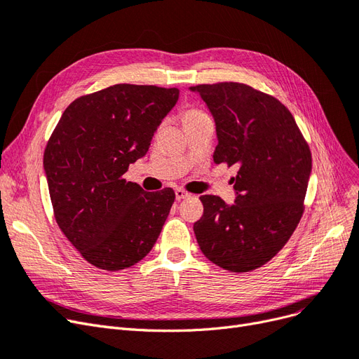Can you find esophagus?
<instances>
[{"label": "esophagus", "mask_w": 359, "mask_h": 359, "mask_svg": "<svg viewBox=\"0 0 359 359\" xmlns=\"http://www.w3.org/2000/svg\"><path fill=\"white\" fill-rule=\"evenodd\" d=\"M191 195L187 192V191H183V189H176V200L177 201H182V200H187V198H189Z\"/></svg>", "instance_id": "obj_1"}]
</instances>
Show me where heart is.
Instances as JSON below:
<instances>
[{
	"instance_id": "heart-1",
	"label": "heart",
	"mask_w": 359,
	"mask_h": 359,
	"mask_svg": "<svg viewBox=\"0 0 359 359\" xmlns=\"http://www.w3.org/2000/svg\"><path fill=\"white\" fill-rule=\"evenodd\" d=\"M205 114L200 109H195V108H189V109H184L182 112V123H189V121H194V119L196 118H201L204 116Z\"/></svg>"
}]
</instances>
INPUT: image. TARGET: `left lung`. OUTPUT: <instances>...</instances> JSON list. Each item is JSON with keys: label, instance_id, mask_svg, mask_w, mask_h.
<instances>
[{"label": "left lung", "instance_id": "obj_1", "mask_svg": "<svg viewBox=\"0 0 359 359\" xmlns=\"http://www.w3.org/2000/svg\"><path fill=\"white\" fill-rule=\"evenodd\" d=\"M189 90L215 119V163L238 168L233 204L200 198L196 241L217 266L250 272L269 262L297 226L312 170L309 146L285 106L253 87L219 83Z\"/></svg>", "mask_w": 359, "mask_h": 359}]
</instances>
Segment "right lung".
I'll list each match as a JSON object with an SVG mask.
<instances>
[{"instance_id": "1", "label": "right lung", "mask_w": 359, "mask_h": 359, "mask_svg": "<svg viewBox=\"0 0 359 359\" xmlns=\"http://www.w3.org/2000/svg\"><path fill=\"white\" fill-rule=\"evenodd\" d=\"M177 100V88L116 84L74 100L53 131L44 171L55 217L93 266L130 268L161 233L175 191L144 192L124 175Z\"/></svg>"}]
</instances>
